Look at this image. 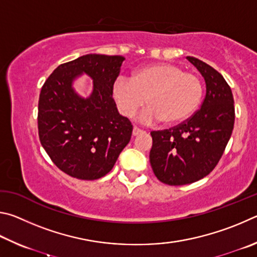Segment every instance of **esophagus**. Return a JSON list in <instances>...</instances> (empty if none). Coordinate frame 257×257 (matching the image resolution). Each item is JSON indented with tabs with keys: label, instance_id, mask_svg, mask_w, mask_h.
<instances>
[{
	"label": "esophagus",
	"instance_id": "1",
	"mask_svg": "<svg viewBox=\"0 0 257 257\" xmlns=\"http://www.w3.org/2000/svg\"><path fill=\"white\" fill-rule=\"evenodd\" d=\"M141 133H143V130H141L140 127H138V126H134L133 132H132L133 137H137V136H139V134H141Z\"/></svg>",
	"mask_w": 257,
	"mask_h": 257
}]
</instances>
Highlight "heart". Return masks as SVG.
Here are the masks:
<instances>
[{
  "label": "heart",
  "mask_w": 257,
  "mask_h": 257,
  "mask_svg": "<svg viewBox=\"0 0 257 257\" xmlns=\"http://www.w3.org/2000/svg\"><path fill=\"white\" fill-rule=\"evenodd\" d=\"M203 97L201 78L172 63H154L136 70L131 79H117L112 98L119 111L132 116L147 105L143 120L165 125L182 123L192 116Z\"/></svg>",
  "instance_id": "heart-1"
}]
</instances>
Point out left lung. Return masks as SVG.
Returning <instances> with one entry per match:
<instances>
[{
  "instance_id": "left-lung-1",
  "label": "left lung",
  "mask_w": 257,
  "mask_h": 257,
  "mask_svg": "<svg viewBox=\"0 0 257 257\" xmlns=\"http://www.w3.org/2000/svg\"><path fill=\"white\" fill-rule=\"evenodd\" d=\"M186 58L205 81L202 106L184 123L151 132L152 170L160 182L172 186L197 182L212 172L226 149L235 123L232 92L223 76L199 58Z\"/></svg>"
}]
</instances>
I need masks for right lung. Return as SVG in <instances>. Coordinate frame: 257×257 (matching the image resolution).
Masks as SVG:
<instances>
[{"label": "right lung", "mask_w": 257, "mask_h": 257, "mask_svg": "<svg viewBox=\"0 0 257 257\" xmlns=\"http://www.w3.org/2000/svg\"><path fill=\"white\" fill-rule=\"evenodd\" d=\"M125 58L87 54L57 66L38 101L39 140L62 172L83 181L101 178L131 140L133 126L112 99V85ZM93 80L88 97L73 84L81 75Z\"/></svg>", "instance_id": "obj_1"}]
</instances>
